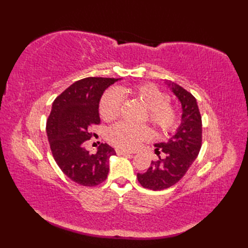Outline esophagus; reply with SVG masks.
Wrapping results in <instances>:
<instances>
[{"label": "esophagus", "instance_id": "obj_1", "mask_svg": "<svg viewBox=\"0 0 248 248\" xmlns=\"http://www.w3.org/2000/svg\"><path fill=\"white\" fill-rule=\"evenodd\" d=\"M116 154H117L118 155H132L131 154L130 151H127V150H124V149H116Z\"/></svg>", "mask_w": 248, "mask_h": 248}]
</instances>
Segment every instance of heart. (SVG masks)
Returning a JSON list of instances; mask_svg holds the SVG:
<instances>
[{
  "mask_svg": "<svg viewBox=\"0 0 248 248\" xmlns=\"http://www.w3.org/2000/svg\"><path fill=\"white\" fill-rule=\"evenodd\" d=\"M121 96H131L148 108V118L162 132L173 129L177 120V110L170 104V97L154 84H141L133 87L109 89L100 102V115L104 119L117 118L121 108ZM152 131L147 125H134L119 123L108 130V140L112 144L124 149H134L141 141L152 138Z\"/></svg>",
  "mask_w": 248,
  "mask_h": 248,
  "instance_id": "1",
  "label": "heart"
}]
</instances>
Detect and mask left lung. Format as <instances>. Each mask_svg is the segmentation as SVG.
Wrapping results in <instances>:
<instances>
[{"instance_id": "8db88e82", "label": "left lung", "mask_w": 248, "mask_h": 248, "mask_svg": "<svg viewBox=\"0 0 248 248\" xmlns=\"http://www.w3.org/2000/svg\"><path fill=\"white\" fill-rule=\"evenodd\" d=\"M172 93L181 103V124L176 133L165 143L155 144V154L164 152L165 157L152 161L148 170L138 173V180L145 188L161 191L176 184L186 175L196 160L202 148V124L197 101L178 84L165 81Z\"/></svg>"}]
</instances>
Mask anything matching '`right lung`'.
Segmentation results:
<instances>
[{
  "instance_id": "obj_1",
  "label": "right lung",
  "mask_w": 248,
  "mask_h": 248,
  "mask_svg": "<svg viewBox=\"0 0 248 248\" xmlns=\"http://www.w3.org/2000/svg\"><path fill=\"white\" fill-rule=\"evenodd\" d=\"M121 78H85L57 97L46 121V135L56 164L65 175L81 186L102 183L109 170V157L116 152L108 144L97 154L84 148L93 134L89 128L100 124L99 103L105 89Z\"/></svg>"
}]
</instances>
